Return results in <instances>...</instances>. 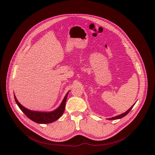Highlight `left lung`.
Listing matches in <instances>:
<instances>
[{"instance_id":"1","label":"left lung","mask_w":155,"mask_h":155,"mask_svg":"<svg viewBox=\"0 0 155 155\" xmlns=\"http://www.w3.org/2000/svg\"><path fill=\"white\" fill-rule=\"evenodd\" d=\"M136 104V103H135ZM134 104L133 105V106H132V107H130V108L126 112H125V113H122V114H121V115H118V116H116V117H112V118H108V120H117V119H120V118H123V117H124L125 116H126L128 113H129V111L132 110V108L133 107V106H134Z\"/></svg>"}]
</instances>
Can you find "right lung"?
<instances>
[{"label":"right lung","instance_id":"add662e5","mask_svg":"<svg viewBox=\"0 0 155 155\" xmlns=\"http://www.w3.org/2000/svg\"><path fill=\"white\" fill-rule=\"evenodd\" d=\"M68 92L66 94V96H64L61 104H60V106L58 107V108L54 111H52L51 112H40V111H35L30 110L27 108H26L25 107L22 106L18 102V101L17 100L15 95H14V96H15V99L16 104L19 106L20 110H21L25 114L26 117L29 118L32 121H33V122H35L37 124H50L54 122V121L57 120L62 116L64 111L66 101V99H67V96H68Z\"/></svg>","mask_w":155,"mask_h":155}]
</instances>
